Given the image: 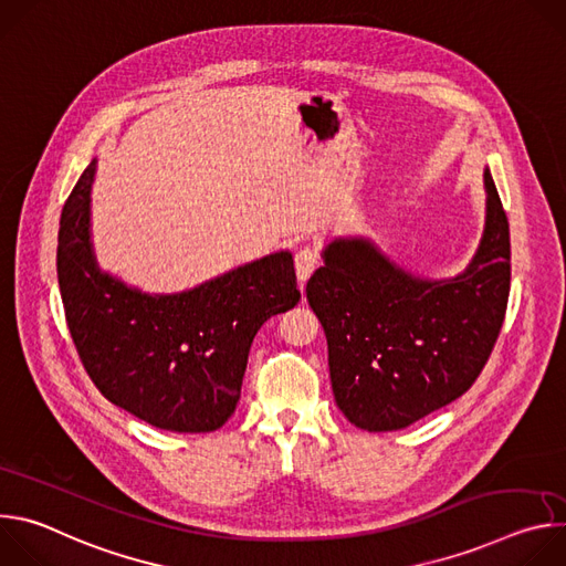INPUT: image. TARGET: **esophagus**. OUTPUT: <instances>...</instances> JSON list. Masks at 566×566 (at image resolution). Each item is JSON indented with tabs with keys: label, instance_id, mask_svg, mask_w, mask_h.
Instances as JSON below:
<instances>
[{
	"label": "esophagus",
	"instance_id": "34e87169",
	"mask_svg": "<svg viewBox=\"0 0 566 566\" xmlns=\"http://www.w3.org/2000/svg\"><path fill=\"white\" fill-rule=\"evenodd\" d=\"M317 262H319V255L317 251L313 249H302L295 253V273H297V282L304 286V282L313 275V271L317 269Z\"/></svg>",
	"mask_w": 566,
	"mask_h": 566
}]
</instances>
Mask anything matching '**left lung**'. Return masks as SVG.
I'll return each instance as SVG.
<instances>
[{"mask_svg": "<svg viewBox=\"0 0 566 566\" xmlns=\"http://www.w3.org/2000/svg\"><path fill=\"white\" fill-rule=\"evenodd\" d=\"M483 188V234L454 277L400 269L367 237H336L322 251L306 300L327 336L336 402L356 428H408L468 391L486 365L506 315L511 232L489 168Z\"/></svg>", "mask_w": 566, "mask_h": 566, "instance_id": "left-lung-1", "label": "left lung"}]
</instances>
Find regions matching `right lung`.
I'll return each instance as SVG.
<instances>
[{
	"instance_id": "add662e5",
	"label": "right lung",
	"mask_w": 566,
	"mask_h": 566,
	"mask_svg": "<svg viewBox=\"0 0 566 566\" xmlns=\"http://www.w3.org/2000/svg\"><path fill=\"white\" fill-rule=\"evenodd\" d=\"M94 158L57 232L66 325L90 378L114 406L170 432H212L237 408L264 322L300 302L293 255L271 253L181 293H143L105 273L92 244Z\"/></svg>"
}]
</instances>
